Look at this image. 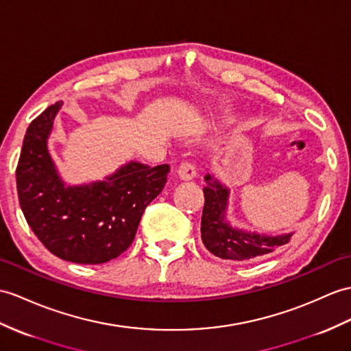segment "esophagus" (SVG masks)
<instances>
[{
	"label": "esophagus",
	"instance_id": "34e87169",
	"mask_svg": "<svg viewBox=\"0 0 351 351\" xmlns=\"http://www.w3.org/2000/svg\"><path fill=\"white\" fill-rule=\"evenodd\" d=\"M176 175L181 181H191V179L195 176V169L193 165H190V162L182 161L176 169Z\"/></svg>",
	"mask_w": 351,
	"mask_h": 351
}]
</instances>
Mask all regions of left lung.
Masks as SVG:
<instances>
[{"label":"left lung","instance_id":"8db88e82","mask_svg":"<svg viewBox=\"0 0 351 351\" xmlns=\"http://www.w3.org/2000/svg\"><path fill=\"white\" fill-rule=\"evenodd\" d=\"M205 181L206 186L203 189L205 206H203L200 232L203 243L214 256L243 262V260L266 256L290 242L295 232L271 236L232 227L229 219L226 218L227 206H229V189L210 173L205 176Z\"/></svg>","mask_w":351,"mask_h":351}]
</instances>
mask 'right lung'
<instances>
[{
	"mask_svg": "<svg viewBox=\"0 0 351 351\" xmlns=\"http://www.w3.org/2000/svg\"><path fill=\"white\" fill-rule=\"evenodd\" d=\"M55 103L31 122L16 169L22 213L43 245L62 260L100 265L121 256L136 236L145 208L167 182L169 165L137 161L84 185L65 184L47 149Z\"/></svg>",
	"mask_w": 351,
	"mask_h": 351,
	"instance_id": "right-lung-1",
	"label": "right lung"
}]
</instances>
